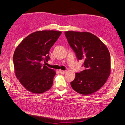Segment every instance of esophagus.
Here are the masks:
<instances>
[{
	"mask_svg": "<svg viewBox=\"0 0 125 125\" xmlns=\"http://www.w3.org/2000/svg\"><path fill=\"white\" fill-rule=\"evenodd\" d=\"M59 72H60V73L63 74H65V73H66V71L65 70H59Z\"/></svg>",
	"mask_w": 125,
	"mask_h": 125,
	"instance_id": "esophagus-1",
	"label": "esophagus"
}]
</instances>
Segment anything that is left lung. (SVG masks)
Here are the masks:
<instances>
[{
	"mask_svg": "<svg viewBox=\"0 0 125 125\" xmlns=\"http://www.w3.org/2000/svg\"><path fill=\"white\" fill-rule=\"evenodd\" d=\"M68 44L78 60H83L85 70L76 73L70 83L73 89L81 94L98 91L110 73V56L107 47L96 35L88 32H65Z\"/></svg>",
	"mask_w": 125,
	"mask_h": 125,
	"instance_id": "left-lung-1",
	"label": "left lung"
}]
</instances>
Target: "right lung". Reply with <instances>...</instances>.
Returning a JSON list of instances; mask_svg holds the SVG:
<instances>
[{"label": "right lung", "instance_id": "1", "mask_svg": "<svg viewBox=\"0 0 125 125\" xmlns=\"http://www.w3.org/2000/svg\"><path fill=\"white\" fill-rule=\"evenodd\" d=\"M61 33L55 31H35L16 49L13 57L16 76L28 91L42 94L51 87L56 72L42 63L50 60V50Z\"/></svg>", "mask_w": 125, "mask_h": 125}]
</instances>
